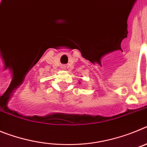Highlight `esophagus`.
<instances>
[{
    "label": "esophagus",
    "mask_w": 147,
    "mask_h": 147,
    "mask_svg": "<svg viewBox=\"0 0 147 147\" xmlns=\"http://www.w3.org/2000/svg\"><path fill=\"white\" fill-rule=\"evenodd\" d=\"M62 68L63 70H65L66 68V67H65V65H62Z\"/></svg>",
    "instance_id": "obj_1"
}]
</instances>
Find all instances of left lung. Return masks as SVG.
<instances>
[{"label":"left lung","mask_w":147,"mask_h":147,"mask_svg":"<svg viewBox=\"0 0 147 147\" xmlns=\"http://www.w3.org/2000/svg\"><path fill=\"white\" fill-rule=\"evenodd\" d=\"M79 83H80H80H81V82H80H80H79Z\"/></svg>","instance_id":"1"}]
</instances>
